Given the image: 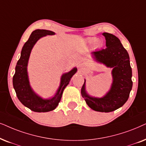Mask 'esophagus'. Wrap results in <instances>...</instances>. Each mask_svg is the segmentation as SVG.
<instances>
[{"label":"esophagus","mask_w":146,"mask_h":146,"mask_svg":"<svg viewBox=\"0 0 146 146\" xmlns=\"http://www.w3.org/2000/svg\"><path fill=\"white\" fill-rule=\"evenodd\" d=\"M83 67V65H81V64H79L78 65V67Z\"/></svg>","instance_id":"34e87169"}]
</instances>
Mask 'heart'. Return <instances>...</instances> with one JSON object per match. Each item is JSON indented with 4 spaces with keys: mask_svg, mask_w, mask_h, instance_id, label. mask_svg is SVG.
<instances>
[{
    "mask_svg": "<svg viewBox=\"0 0 146 146\" xmlns=\"http://www.w3.org/2000/svg\"><path fill=\"white\" fill-rule=\"evenodd\" d=\"M97 40L98 39L95 37L90 38H89V42H90V43H94V42H96L97 41Z\"/></svg>",
    "mask_w": 146,
    "mask_h": 146,
    "instance_id": "1",
    "label": "heart"
}]
</instances>
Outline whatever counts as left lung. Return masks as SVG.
Here are the masks:
<instances>
[{
	"mask_svg": "<svg viewBox=\"0 0 146 146\" xmlns=\"http://www.w3.org/2000/svg\"><path fill=\"white\" fill-rule=\"evenodd\" d=\"M106 40L104 49L93 51L94 59L99 63L113 68V83L110 90L102 98L89 96L85 91V80L81 88V96L89 108L96 111L111 112L123 106L129 98L133 82L129 57L119 38L113 35L104 33Z\"/></svg>",
	"mask_w": 146,
	"mask_h": 146,
	"instance_id": "left-lung-1",
	"label": "left lung"
}]
</instances>
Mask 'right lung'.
Segmentation results:
<instances>
[{"instance_id":"right-lung-1","label":"right lung","mask_w":146,"mask_h":146,"mask_svg":"<svg viewBox=\"0 0 146 146\" xmlns=\"http://www.w3.org/2000/svg\"><path fill=\"white\" fill-rule=\"evenodd\" d=\"M53 35H55V33L53 31L44 29H36L34 31L23 46L21 57L15 67L13 83L17 98L25 107L35 112H48L55 110L61 101L63 90L69 84L73 75L77 71V68L74 67L71 71L62 75L59 89L55 96L51 99L43 100L33 91L30 86L27 73V65L31 50L40 38Z\"/></svg>"}]
</instances>
